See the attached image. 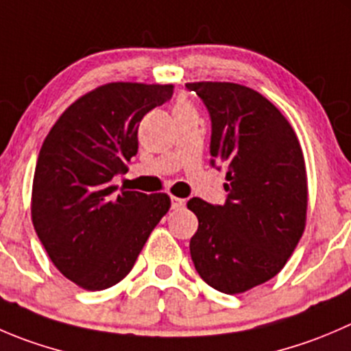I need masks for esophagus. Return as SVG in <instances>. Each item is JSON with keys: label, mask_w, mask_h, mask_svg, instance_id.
<instances>
[{"label": "esophagus", "mask_w": 351, "mask_h": 351, "mask_svg": "<svg viewBox=\"0 0 351 351\" xmlns=\"http://www.w3.org/2000/svg\"><path fill=\"white\" fill-rule=\"evenodd\" d=\"M185 199H180V197H171V209H183L185 207Z\"/></svg>", "instance_id": "1"}]
</instances>
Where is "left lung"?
Wrapping results in <instances>:
<instances>
[{"label": "left lung", "mask_w": 351, "mask_h": 351, "mask_svg": "<svg viewBox=\"0 0 351 351\" xmlns=\"http://www.w3.org/2000/svg\"><path fill=\"white\" fill-rule=\"evenodd\" d=\"M210 117V165L226 169L223 206L193 197L199 219L190 255L221 293H243L276 276L305 230L307 173L300 142L281 111L231 82L185 85ZM221 169L219 166H216Z\"/></svg>", "instance_id": "obj_1"}]
</instances>
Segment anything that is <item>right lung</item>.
I'll use <instances>...</instances> for the list:
<instances>
[{
  "mask_svg": "<svg viewBox=\"0 0 351 351\" xmlns=\"http://www.w3.org/2000/svg\"><path fill=\"white\" fill-rule=\"evenodd\" d=\"M171 96L173 85L111 82L66 108L44 138L32 223L58 271L84 290L120 283L169 210L166 193L117 192L111 182L137 154L142 118Z\"/></svg>",
  "mask_w": 351,
  "mask_h": 351,
  "instance_id": "add662e5",
  "label": "right lung"
}]
</instances>
